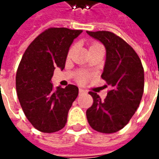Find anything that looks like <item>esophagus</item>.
<instances>
[{"label": "esophagus", "instance_id": "34e87169", "mask_svg": "<svg viewBox=\"0 0 159 159\" xmlns=\"http://www.w3.org/2000/svg\"><path fill=\"white\" fill-rule=\"evenodd\" d=\"M79 92H80V93H85V90L82 89V88H80V89H79Z\"/></svg>", "mask_w": 159, "mask_h": 159}]
</instances>
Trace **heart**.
<instances>
[{
	"instance_id": "heart-1",
	"label": "heart",
	"mask_w": 159,
	"mask_h": 159,
	"mask_svg": "<svg viewBox=\"0 0 159 159\" xmlns=\"http://www.w3.org/2000/svg\"><path fill=\"white\" fill-rule=\"evenodd\" d=\"M96 46H101V45L95 43V44L92 45L90 48H93V47H96ZM86 77V74H85V73H81V74H80V76H79V80H81V81H82V80H85Z\"/></svg>"
}]
</instances>
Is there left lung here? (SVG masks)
<instances>
[{"instance_id": "8db88e82", "label": "left lung", "mask_w": 159, "mask_h": 159, "mask_svg": "<svg viewBox=\"0 0 159 159\" xmlns=\"http://www.w3.org/2000/svg\"><path fill=\"white\" fill-rule=\"evenodd\" d=\"M86 33L106 48L107 58L101 77L111 86L104 100L89 92L93 104L86 110V118L95 131L113 133L127 125L139 106L144 93V68L134 49L113 33Z\"/></svg>"}]
</instances>
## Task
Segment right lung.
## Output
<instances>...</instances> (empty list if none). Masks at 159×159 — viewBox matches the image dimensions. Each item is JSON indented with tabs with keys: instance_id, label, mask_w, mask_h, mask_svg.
I'll return each instance as SVG.
<instances>
[{
	"instance_id": "obj_1",
	"label": "right lung",
	"mask_w": 159,
	"mask_h": 159,
	"mask_svg": "<svg viewBox=\"0 0 159 159\" xmlns=\"http://www.w3.org/2000/svg\"><path fill=\"white\" fill-rule=\"evenodd\" d=\"M82 33L66 27H51L37 36L23 54L16 73V91L24 113L38 131L61 130L79 94L68 85L53 90L51 79L55 67H65L69 48Z\"/></svg>"
}]
</instances>
